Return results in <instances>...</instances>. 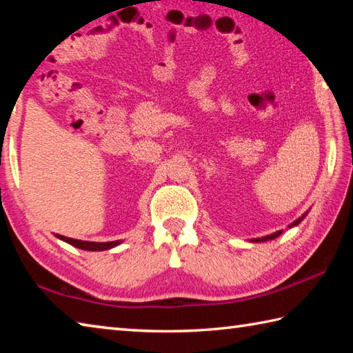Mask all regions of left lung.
I'll use <instances>...</instances> for the list:
<instances>
[{"label":"left lung","instance_id":"8db88e82","mask_svg":"<svg viewBox=\"0 0 353 353\" xmlns=\"http://www.w3.org/2000/svg\"><path fill=\"white\" fill-rule=\"evenodd\" d=\"M305 214H307V213H305ZM305 214H303V216H301V217H299V219H296V221H294V222L292 223V225H290V227H294V225H298V223H299L301 221H303V219H304V217H305ZM281 233H283V232H276V233H273V234H270V236H264V238H258V239H253V242H264V241H270V239H274V238H278V236H279Z\"/></svg>","mask_w":353,"mask_h":353}]
</instances>
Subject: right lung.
Returning a JSON list of instances; mask_svg holds the SVG:
<instances>
[{
	"label": "right lung",
	"instance_id": "obj_1",
	"mask_svg": "<svg viewBox=\"0 0 353 353\" xmlns=\"http://www.w3.org/2000/svg\"><path fill=\"white\" fill-rule=\"evenodd\" d=\"M57 238L65 241L70 245H74L77 248H81V250H89V252H101V250H110L115 245H119L120 241H115V242H89V241H79V239H72V238H66V236H61V234H57Z\"/></svg>",
	"mask_w": 353,
	"mask_h": 353
}]
</instances>
